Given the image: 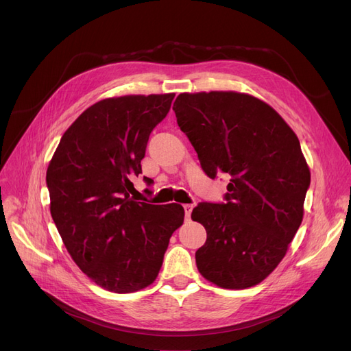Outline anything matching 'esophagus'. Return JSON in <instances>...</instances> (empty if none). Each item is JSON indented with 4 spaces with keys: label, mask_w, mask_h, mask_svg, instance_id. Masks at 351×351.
<instances>
[{
    "label": "esophagus",
    "mask_w": 351,
    "mask_h": 351,
    "mask_svg": "<svg viewBox=\"0 0 351 351\" xmlns=\"http://www.w3.org/2000/svg\"><path fill=\"white\" fill-rule=\"evenodd\" d=\"M183 209H185V216L186 219L191 217V213H192V209H193V205H183Z\"/></svg>",
    "instance_id": "obj_1"
}]
</instances>
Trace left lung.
I'll return each mask as SVG.
<instances>
[{
    "label": "left lung",
    "mask_w": 351,
    "mask_h": 351,
    "mask_svg": "<svg viewBox=\"0 0 351 351\" xmlns=\"http://www.w3.org/2000/svg\"><path fill=\"white\" fill-rule=\"evenodd\" d=\"M173 110L205 173L230 176L226 204L204 202L192 212L208 234L197 270L223 289L259 285L303 220L310 169L299 138L270 105L234 90L183 92Z\"/></svg>",
    "instance_id": "obj_1"
}]
</instances>
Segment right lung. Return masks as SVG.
<instances>
[{
    "instance_id": "1",
    "label": "right lung",
    "mask_w": 351,
    "mask_h": 351,
    "mask_svg": "<svg viewBox=\"0 0 351 351\" xmlns=\"http://www.w3.org/2000/svg\"><path fill=\"white\" fill-rule=\"evenodd\" d=\"M173 98L125 95L90 105L66 129L48 165L55 226L72 261L108 291L152 285L172 233L183 223L180 205L131 196L147 139Z\"/></svg>"
}]
</instances>
